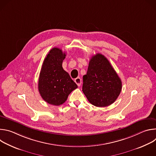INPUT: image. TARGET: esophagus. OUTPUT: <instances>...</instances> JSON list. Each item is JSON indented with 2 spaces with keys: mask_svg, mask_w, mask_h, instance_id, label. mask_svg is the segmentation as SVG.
Returning <instances> with one entry per match:
<instances>
[{
  "mask_svg": "<svg viewBox=\"0 0 156 156\" xmlns=\"http://www.w3.org/2000/svg\"><path fill=\"white\" fill-rule=\"evenodd\" d=\"M75 82L76 83V84L78 85V86H80L81 84V80L80 78L78 77L75 80Z\"/></svg>",
  "mask_w": 156,
  "mask_h": 156,
  "instance_id": "1",
  "label": "esophagus"
}]
</instances>
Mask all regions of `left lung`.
Segmentation results:
<instances>
[{
  "mask_svg": "<svg viewBox=\"0 0 156 156\" xmlns=\"http://www.w3.org/2000/svg\"><path fill=\"white\" fill-rule=\"evenodd\" d=\"M83 80V93L88 101L96 107L113 104L122 90L120 78L107 58L101 54L91 57Z\"/></svg>",
  "mask_w": 156,
  "mask_h": 156,
  "instance_id": "obj_1",
  "label": "left lung"
}]
</instances>
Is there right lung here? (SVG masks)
I'll return each instance as SVG.
<instances>
[{
	"label": "right lung",
	"instance_id": "right-lung-1",
	"mask_svg": "<svg viewBox=\"0 0 156 156\" xmlns=\"http://www.w3.org/2000/svg\"><path fill=\"white\" fill-rule=\"evenodd\" d=\"M66 54L52 48L44 60L39 74L38 90L42 98L49 104H63L72 91L78 87L69 74L62 67Z\"/></svg>",
	"mask_w": 156,
	"mask_h": 156
}]
</instances>
